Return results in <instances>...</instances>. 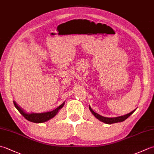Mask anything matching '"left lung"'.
Listing matches in <instances>:
<instances>
[{
	"instance_id": "obj_1",
	"label": "left lung",
	"mask_w": 154,
	"mask_h": 154,
	"mask_svg": "<svg viewBox=\"0 0 154 154\" xmlns=\"http://www.w3.org/2000/svg\"><path fill=\"white\" fill-rule=\"evenodd\" d=\"M89 109L91 110V112L93 113V115L95 116L97 119H99V120H100L101 122H104L106 124H113V123H116V122H123L124 120H125L126 119H127L136 110V109H135L134 110H133L132 112L127 114H126V115H124V116H119V117H114V118H106V117H104V116H100V115H99V114L96 113L92 109H91L90 106H89Z\"/></svg>"
}]
</instances>
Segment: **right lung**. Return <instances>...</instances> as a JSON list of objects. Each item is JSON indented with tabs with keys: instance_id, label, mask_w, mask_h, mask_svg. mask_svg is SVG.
I'll return each mask as SVG.
<instances>
[{
	"instance_id": "right-lung-1",
	"label": "right lung",
	"mask_w": 154,
	"mask_h": 154,
	"mask_svg": "<svg viewBox=\"0 0 154 154\" xmlns=\"http://www.w3.org/2000/svg\"><path fill=\"white\" fill-rule=\"evenodd\" d=\"M15 107L17 109V110L19 111L20 113L22 115L24 116L26 119L28 120V121H30L32 122L35 123H42L44 122H46V121L49 120L50 119H52V118L54 117L56 115L58 111L61 109L62 107L64 106V103L61 104L60 106H59L56 109H54V110L51 111V112H43V113H31V114H28L25 112L20 107L18 104L16 103L15 101H13Z\"/></svg>"
}]
</instances>
